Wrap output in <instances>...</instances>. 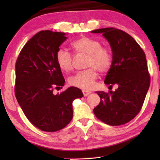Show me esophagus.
<instances>
[{
	"label": "esophagus",
	"mask_w": 160,
	"mask_h": 160,
	"mask_svg": "<svg viewBox=\"0 0 160 160\" xmlns=\"http://www.w3.org/2000/svg\"><path fill=\"white\" fill-rule=\"evenodd\" d=\"M82 93H83V95L85 96V97H86V96L89 95V94L91 93V92L88 91V90H82Z\"/></svg>",
	"instance_id": "34e87169"
}]
</instances>
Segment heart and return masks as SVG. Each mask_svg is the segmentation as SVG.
Wrapping results in <instances>:
<instances>
[{
	"label": "heart",
	"instance_id": "1",
	"mask_svg": "<svg viewBox=\"0 0 160 160\" xmlns=\"http://www.w3.org/2000/svg\"><path fill=\"white\" fill-rule=\"evenodd\" d=\"M76 56H87L85 68H89L78 72L69 78V84L82 90H90L94 85L100 73H106L110 70L113 63L112 53L110 48L101 45L99 40L88 37H81L70 44ZM56 63L60 69L65 72H69L74 68V58L68 51L60 48L56 52Z\"/></svg>",
	"mask_w": 160,
	"mask_h": 160
}]
</instances>
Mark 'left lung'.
Segmentation results:
<instances>
[{"mask_svg":"<svg viewBox=\"0 0 160 160\" xmlns=\"http://www.w3.org/2000/svg\"><path fill=\"white\" fill-rule=\"evenodd\" d=\"M91 32L102 33L109 42L113 63L104 83L109 88L115 84L118 86L114 92H97L101 101L94 113L108 125H123L141 110L150 87L145 52L131 35L121 29L107 28Z\"/></svg>","mask_w":160,"mask_h":160,"instance_id":"1","label":"left lung"}]
</instances>
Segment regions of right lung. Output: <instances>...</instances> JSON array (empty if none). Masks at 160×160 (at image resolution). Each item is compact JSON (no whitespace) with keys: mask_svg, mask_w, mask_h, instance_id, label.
Segmentation results:
<instances>
[{"mask_svg":"<svg viewBox=\"0 0 160 160\" xmlns=\"http://www.w3.org/2000/svg\"><path fill=\"white\" fill-rule=\"evenodd\" d=\"M66 39L64 32L40 31L22 48L15 63L16 99L31 123L43 131L65 128L73 116L72 102L83 96L75 87L53 92L64 86L56 56Z\"/></svg>","mask_w":160,"mask_h":160,"instance_id":"add662e5","label":"right lung"}]
</instances>
